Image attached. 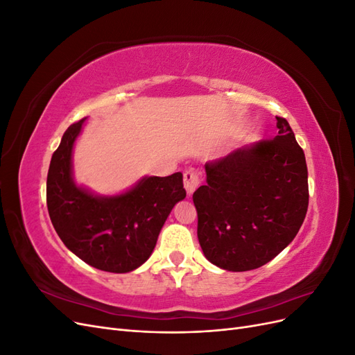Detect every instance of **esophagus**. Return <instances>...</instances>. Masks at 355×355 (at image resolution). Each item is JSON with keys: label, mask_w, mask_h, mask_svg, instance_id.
<instances>
[{"label": "esophagus", "mask_w": 355, "mask_h": 355, "mask_svg": "<svg viewBox=\"0 0 355 355\" xmlns=\"http://www.w3.org/2000/svg\"><path fill=\"white\" fill-rule=\"evenodd\" d=\"M201 184V179L198 176V173L196 170H188L185 171L184 175V185H185V189L188 192V196H191L192 192H194Z\"/></svg>", "instance_id": "obj_1"}]
</instances>
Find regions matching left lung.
Segmentation results:
<instances>
[{"label":"left lung","mask_w":355,"mask_h":355,"mask_svg":"<svg viewBox=\"0 0 355 355\" xmlns=\"http://www.w3.org/2000/svg\"><path fill=\"white\" fill-rule=\"evenodd\" d=\"M278 135L206 164L194 200L204 256L222 270H256L284 250L308 210L305 154L286 118Z\"/></svg>","instance_id":"8db88e82"}]
</instances>
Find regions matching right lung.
<instances>
[{
    "mask_svg": "<svg viewBox=\"0 0 355 355\" xmlns=\"http://www.w3.org/2000/svg\"><path fill=\"white\" fill-rule=\"evenodd\" d=\"M85 118L68 127L50 161L47 209L68 249L101 271L124 274L151 256L175 204L187 197L182 173L146 176L120 196L101 197L72 176V149Z\"/></svg>",
    "mask_w": 355,
    "mask_h": 355,
    "instance_id": "right-lung-1",
    "label": "right lung"
}]
</instances>
